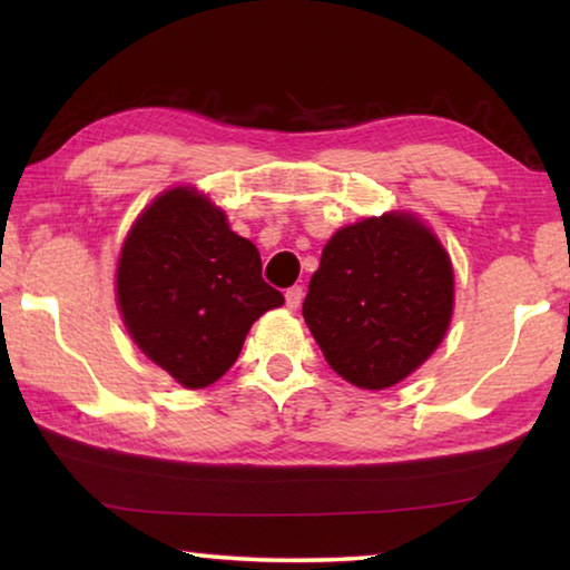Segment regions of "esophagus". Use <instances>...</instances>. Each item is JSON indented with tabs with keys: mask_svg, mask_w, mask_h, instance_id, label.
Instances as JSON below:
<instances>
[{
	"mask_svg": "<svg viewBox=\"0 0 570 570\" xmlns=\"http://www.w3.org/2000/svg\"><path fill=\"white\" fill-rule=\"evenodd\" d=\"M286 306L288 308H296L298 304H302V298H304V288L302 286H292V288H286Z\"/></svg>",
	"mask_w": 570,
	"mask_h": 570,
	"instance_id": "34e87169",
	"label": "esophagus"
}]
</instances>
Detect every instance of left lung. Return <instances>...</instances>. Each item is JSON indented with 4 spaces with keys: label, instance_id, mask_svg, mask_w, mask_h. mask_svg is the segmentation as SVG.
I'll use <instances>...</instances> for the list:
<instances>
[{
    "label": "left lung",
    "instance_id": "1",
    "mask_svg": "<svg viewBox=\"0 0 570 570\" xmlns=\"http://www.w3.org/2000/svg\"><path fill=\"white\" fill-rule=\"evenodd\" d=\"M452 302L455 278L438 236L410 214H384L330 238L302 312L340 377L387 390L445 340Z\"/></svg>",
    "mask_w": 570,
    "mask_h": 570
}]
</instances>
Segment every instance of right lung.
Returning <instances> with one entry per match:
<instances>
[{
	"instance_id": "1",
	"label": "right lung",
	"mask_w": 570,
	"mask_h": 570,
	"mask_svg": "<svg viewBox=\"0 0 570 570\" xmlns=\"http://www.w3.org/2000/svg\"><path fill=\"white\" fill-rule=\"evenodd\" d=\"M284 304L262 256L196 188L158 196L135 220L118 262V306L132 342L188 390L234 366L258 316Z\"/></svg>"
}]
</instances>
